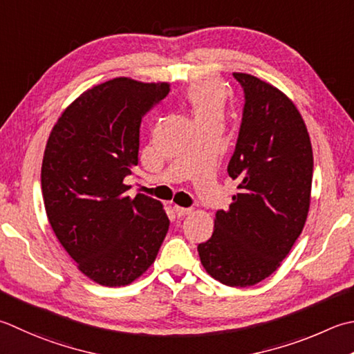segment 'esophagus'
Returning a JSON list of instances; mask_svg holds the SVG:
<instances>
[{
  "mask_svg": "<svg viewBox=\"0 0 354 354\" xmlns=\"http://www.w3.org/2000/svg\"><path fill=\"white\" fill-rule=\"evenodd\" d=\"M173 210H175V213L178 214V216H185V214H190L193 212L192 209H184V207H179V205L173 207Z\"/></svg>",
  "mask_w": 354,
  "mask_h": 354,
  "instance_id": "obj_1",
  "label": "esophagus"
}]
</instances>
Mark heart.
Instances as JSON below:
<instances>
[{
  "label": "heart",
  "instance_id": "heart-1",
  "mask_svg": "<svg viewBox=\"0 0 354 354\" xmlns=\"http://www.w3.org/2000/svg\"><path fill=\"white\" fill-rule=\"evenodd\" d=\"M184 100L192 116L195 118L196 126L209 122L223 124L227 106V90L218 81L205 80L193 82L187 88Z\"/></svg>",
  "mask_w": 354,
  "mask_h": 354
}]
</instances>
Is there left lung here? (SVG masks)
I'll return each instance as SVG.
<instances>
[{
	"label": "left lung",
	"mask_w": 354,
	"mask_h": 354,
	"mask_svg": "<svg viewBox=\"0 0 354 354\" xmlns=\"http://www.w3.org/2000/svg\"><path fill=\"white\" fill-rule=\"evenodd\" d=\"M245 106L228 176L238 195L214 216L212 238L198 245L213 279L250 287L268 278L306 225L313 150L306 122L288 96L253 75L234 72Z\"/></svg>",
	"instance_id": "obj_1"
}]
</instances>
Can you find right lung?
I'll return each mask as SVG.
<instances>
[{
  "instance_id": "obj_1",
  "label": "right lung",
  "mask_w": 354,
  "mask_h": 354,
  "mask_svg": "<svg viewBox=\"0 0 354 354\" xmlns=\"http://www.w3.org/2000/svg\"><path fill=\"white\" fill-rule=\"evenodd\" d=\"M169 90V82L127 76L106 81L68 104L48 135L41 167L47 219L80 272L100 286L141 278L169 232L159 201L124 195L142 116Z\"/></svg>"
}]
</instances>
